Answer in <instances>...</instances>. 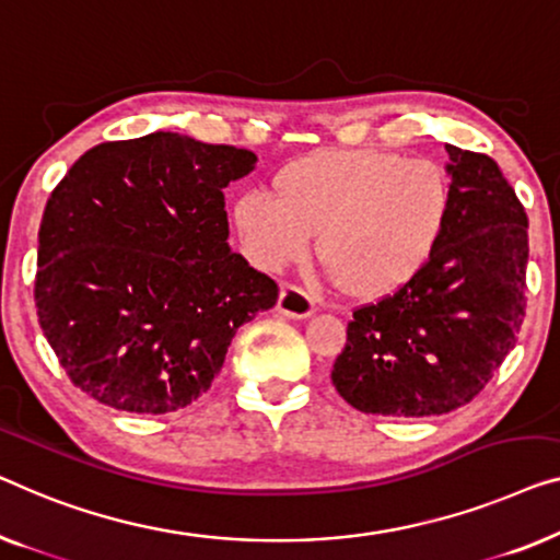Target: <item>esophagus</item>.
I'll return each mask as SVG.
<instances>
[{
	"label": "esophagus",
	"instance_id": "obj_1",
	"mask_svg": "<svg viewBox=\"0 0 560 560\" xmlns=\"http://www.w3.org/2000/svg\"><path fill=\"white\" fill-rule=\"evenodd\" d=\"M275 307H278V313L285 315V318H298V320L311 318V315L315 313L311 295H305L300 288H290V285L280 290L278 305Z\"/></svg>",
	"mask_w": 560,
	"mask_h": 560
}]
</instances>
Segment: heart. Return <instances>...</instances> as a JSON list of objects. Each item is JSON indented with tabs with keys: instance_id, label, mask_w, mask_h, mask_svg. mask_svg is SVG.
<instances>
[{
	"instance_id": "heart-1",
	"label": "heart",
	"mask_w": 560,
	"mask_h": 560,
	"mask_svg": "<svg viewBox=\"0 0 560 560\" xmlns=\"http://www.w3.org/2000/svg\"><path fill=\"white\" fill-rule=\"evenodd\" d=\"M234 201V226L257 267L303 260L318 232V257L361 300L401 290L432 260L450 217V184L432 161L388 151H318Z\"/></svg>"
}]
</instances>
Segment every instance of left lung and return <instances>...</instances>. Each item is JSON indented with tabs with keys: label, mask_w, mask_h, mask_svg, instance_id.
Returning <instances> with one entry per match:
<instances>
[{
	"label": "left lung",
	"mask_w": 560,
	"mask_h": 560,
	"mask_svg": "<svg viewBox=\"0 0 560 560\" xmlns=\"http://www.w3.org/2000/svg\"><path fill=\"white\" fill-rule=\"evenodd\" d=\"M450 217L432 260L359 307L334 386L353 409L436 417L472 401L525 318L528 217L492 159L447 145Z\"/></svg>",
	"instance_id": "1"
}]
</instances>
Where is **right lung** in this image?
<instances>
[{"mask_svg":"<svg viewBox=\"0 0 560 560\" xmlns=\"http://www.w3.org/2000/svg\"><path fill=\"white\" fill-rule=\"evenodd\" d=\"M234 145L156 131L101 143L47 199L37 318L60 366L105 407L168 415L222 371L278 285L232 253L222 189L255 172Z\"/></svg>","mask_w":560,"mask_h":560,"instance_id":"obj_1","label":"right lung"}]
</instances>
